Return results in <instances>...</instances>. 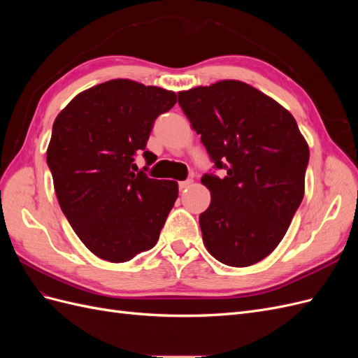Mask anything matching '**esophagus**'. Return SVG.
I'll list each match as a JSON object with an SVG mask.
<instances>
[{"instance_id":"obj_1","label":"esophagus","mask_w":358,"mask_h":358,"mask_svg":"<svg viewBox=\"0 0 358 358\" xmlns=\"http://www.w3.org/2000/svg\"><path fill=\"white\" fill-rule=\"evenodd\" d=\"M191 185H192V179H188V180H182V182H179V189H180V191H183V189L189 188Z\"/></svg>"}]
</instances>
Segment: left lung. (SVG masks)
Instances as JSON below:
<instances>
[{
	"label": "left lung",
	"mask_w": 358,
	"mask_h": 358,
	"mask_svg": "<svg viewBox=\"0 0 358 358\" xmlns=\"http://www.w3.org/2000/svg\"><path fill=\"white\" fill-rule=\"evenodd\" d=\"M179 106L215 162L206 175L210 204L199 218L218 262L248 267L282 241L305 196L309 146L282 106L241 80L178 92Z\"/></svg>",
	"instance_id": "obj_1"
}]
</instances>
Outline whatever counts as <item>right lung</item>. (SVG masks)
Returning <instances> with one entry per match:
<instances>
[{"label":"right lung","instance_id":"obj_1","mask_svg":"<svg viewBox=\"0 0 358 358\" xmlns=\"http://www.w3.org/2000/svg\"><path fill=\"white\" fill-rule=\"evenodd\" d=\"M176 94L115 79L78 94L52 127L48 166L74 233L99 258L129 262L158 242L178 199V182L134 173V155ZM149 166V164H148Z\"/></svg>","mask_w":358,"mask_h":358}]
</instances>
